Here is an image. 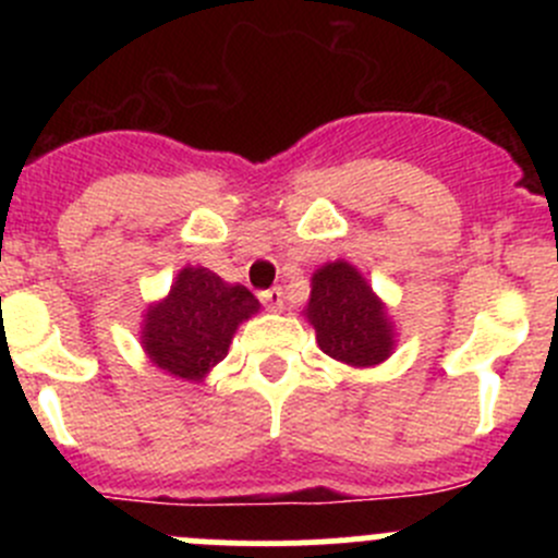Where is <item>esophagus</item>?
<instances>
[{
	"label": "esophagus",
	"mask_w": 558,
	"mask_h": 558,
	"mask_svg": "<svg viewBox=\"0 0 558 558\" xmlns=\"http://www.w3.org/2000/svg\"><path fill=\"white\" fill-rule=\"evenodd\" d=\"M262 305L267 307L269 313H280L283 311V289H269V291H262Z\"/></svg>",
	"instance_id": "34e87169"
}]
</instances>
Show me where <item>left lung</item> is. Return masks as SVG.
Segmentation results:
<instances>
[{
	"instance_id": "8db88e82",
	"label": "left lung",
	"mask_w": 558,
	"mask_h": 558,
	"mask_svg": "<svg viewBox=\"0 0 558 558\" xmlns=\"http://www.w3.org/2000/svg\"><path fill=\"white\" fill-rule=\"evenodd\" d=\"M302 315L315 329L320 351L345 367L384 364L397 348V324L388 305L345 258L315 269Z\"/></svg>"
}]
</instances>
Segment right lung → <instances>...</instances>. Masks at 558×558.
<instances>
[{
    "mask_svg": "<svg viewBox=\"0 0 558 558\" xmlns=\"http://www.w3.org/2000/svg\"><path fill=\"white\" fill-rule=\"evenodd\" d=\"M262 305L240 283H227L213 269L185 264L167 296L150 302L140 324V345L154 367L202 384L227 359L232 337Z\"/></svg>",
    "mask_w": 558,
    "mask_h": 558,
    "instance_id": "add662e5",
    "label": "right lung"
}]
</instances>
